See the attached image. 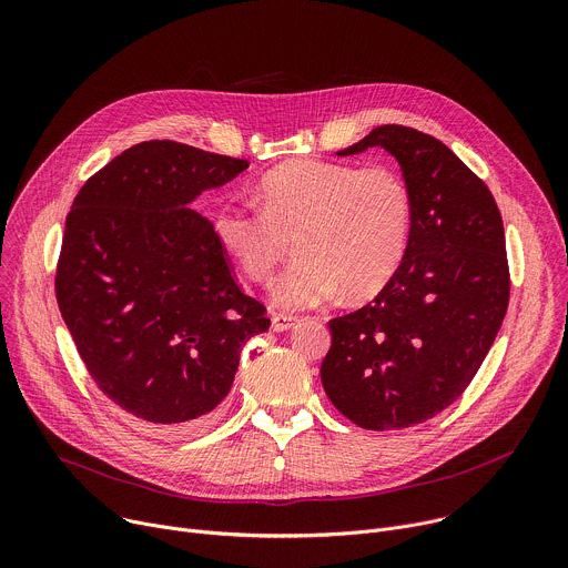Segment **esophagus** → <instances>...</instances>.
<instances>
[{"mask_svg":"<svg viewBox=\"0 0 568 568\" xmlns=\"http://www.w3.org/2000/svg\"><path fill=\"white\" fill-rule=\"evenodd\" d=\"M296 323H298V318L292 316V314H281V312L272 314V331L274 333H285V331L294 328Z\"/></svg>","mask_w":568,"mask_h":568,"instance_id":"1","label":"esophagus"}]
</instances>
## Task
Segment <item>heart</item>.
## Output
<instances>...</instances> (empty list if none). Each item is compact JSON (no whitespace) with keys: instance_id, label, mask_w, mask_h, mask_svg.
<instances>
[{"instance_id":"1","label":"heart","mask_w":568,"mask_h":568,"mask_svg":"<svg viewBox=\"0 0 568 568\" xmlns=\"http://www.w3.org/2000/svg\"><path fill=\"white\" fill-rule=\"evenodd\" d=\"M254 204L226 200L213 217L220 245L254 281H270L287 256L296 258L272 285L287 310L335 298H368L386 287L407 256L414 233V193L404 175L377 164L294 159L267 171Z\"/></svg>"}]
</instances>
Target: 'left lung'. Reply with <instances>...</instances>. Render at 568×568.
Instances as JSON below:
<instances>
[{
  "label": "left lung",
  "mask_w": 568,
  "mask_h": 568,
  "mask_svg": "<svg viewBox=\"0 0 568 568\" xmlns=\"http://www.w3.org/2000/svg\"><path fill=\"white\" fill-rule=\"evenodd\" d=\"M384 148L414 193L407 256L357 312L331 321L321 384L362 429L425 423L467 388L501 328L510 274L499 206L438 139L379 125L339 156Z\"/></svg>",
  "instance_id": "obj_1"
}]
</instances>
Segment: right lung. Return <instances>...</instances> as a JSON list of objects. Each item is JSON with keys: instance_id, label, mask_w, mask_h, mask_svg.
Segmentation results:
<instances>
[{"instance_id": "1", "label": "right lung", "mask_w": 568, "mask_h": 568, "mask_svg": "<svg viewBox=\"0 0 568 568\" xmlns=\"http://www.w3.org/2000/svg\"><path fill=\"white\" fill-rule=\"evenodd\" d=\"M247 169V159L143 141L92 175L67 215L60 314L97 386L150 429L206 425L242 346L270 328L213 224L191 209Z\"/></svg>"}]
</instances>
